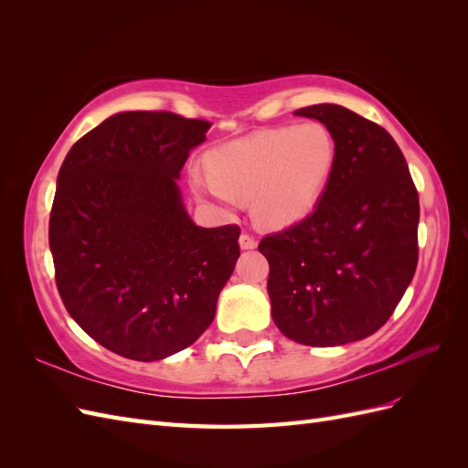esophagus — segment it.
<instances>
[{
  "instance_id": "1",
  "label": "esophagus",
  "mask_w": 468,
  "mask_h": 468,
  "mask_svg": "<svg viewBox=\"0 0 468 468\" xmlns=\"http://www.w3.org/2000/svg\"><path fill=\"white\" fill-rule=\"evenodd\" d=\"M238 242H239V248H242V250H253V248L258 246L256 238L250 236V234H246V232L239 234V239H238Z\"/></svg>"
}]
</instances>
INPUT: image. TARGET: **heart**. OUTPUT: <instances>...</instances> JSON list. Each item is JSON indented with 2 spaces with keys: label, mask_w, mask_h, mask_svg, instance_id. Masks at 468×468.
<instances>
[{
  "label": "heart",
  "mask_w": 468,
  "mask_h": 468,
  "mask_svg": "<svg viewBox=\"0 0 468 468\" xmlns=\"http://www.w3.org/2000/svg\"><path fill=\"white\" fill-rule=\"evenodd\" d=\"M335 155V138L325 124L281 126L212 150L207 172H189V186L199 199L222 207L251 201V215L260 224L285 229L318 205Z\"/></svg>",
  "instance_id": "1"
}]
</instances>
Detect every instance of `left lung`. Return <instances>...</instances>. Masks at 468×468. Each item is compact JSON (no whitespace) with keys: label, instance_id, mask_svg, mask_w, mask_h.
Returning <instances> with one entry per match:
<instances>
[{"label":"left lung","instance_id":"1","mask_svg":"<svg viewBox=\"0 0 468 468\" xmlns=\"http://www.w3.org/2000/svg\"><path fill=\"white\" fill-rule=\"evenodd\" d=\"M335 138L332 177L316 208L267 234V292L277 328L303 346L332 347L375 334L418 265L420 201L394 138L342 105L294 111Z\"/></svg>","mask_w":468,"mask_h":468}]
</instances>
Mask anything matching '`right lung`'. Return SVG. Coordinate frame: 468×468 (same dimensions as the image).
Returning a JSON list of instances; mask_svg holds the SVG:
<instances>
[{"label": "right lung", "instance_id": "obj_1", "mask_svg": "<svg viewBox=\"0 0 468 468\" xmlns=\"http://www.w3.org/2000/svg\"><path fill=\"white\" fill-rule=\"evenodd\" d=\"M210 122L117 112L66 154L48 244L66 310L109 351L158 361L208 328L239 258L236 224L203 229L177 179Z\"/></svg>", "mask_w": 468, "mask_h": 468}]
</instances>
